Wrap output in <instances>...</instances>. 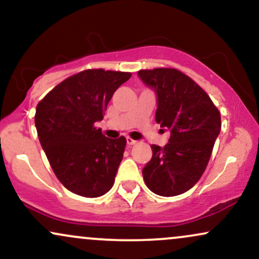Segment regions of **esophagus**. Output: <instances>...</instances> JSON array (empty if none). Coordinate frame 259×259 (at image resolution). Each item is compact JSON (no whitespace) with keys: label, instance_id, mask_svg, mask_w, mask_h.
Returning <instances> with one entry per match:
<instances>
[{"label":"esophagus","instance_id":"obj_1","mask_svg":"<svg viewBox=\"0 0 259 259\" xmlns=\"http://www.w3.org/2000/svg\"><path fill=\"white\" fill-rule=\"evenodd\" d=\"M136 142H138V141H135V140L132 139V138H126V145H127V146H133V145H135Z\"/></svg>","mask_w":259,"mask_h":259}]
</instances>
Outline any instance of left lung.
Here are the masks:
<instances>
[{"instance_id": "obj_1", "label": "left lung", "mask_w": 259, "mask_h": 259, "mask_svg": "<svg viewBox=\"0 0 259 259\" xmlns=\"http://www.w3.org/2000/svg\"><path fill=\"white\" fill-rule=\"evenodd\" d=\"M140 79L157 94L156 121L170 133L164 147L152 145V158L142 169L156 195L186 192L206 170L221 133V112L190 76L174 68L142 69Z\"/></svg>"}]
</instances>
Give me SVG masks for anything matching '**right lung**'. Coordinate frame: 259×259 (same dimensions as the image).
<instances>
[{"label":"right lung","instance_id":"add662e5","mask_svg":"<svg viewBox=\"0 0 259 259\" xmlns=\"http://www.w3.org/2000/svg\"><path fill=\"white\" fill-rule=\"evenodd\" d=\"M132 73L86 69L53 88L36 106L35 126L62 185L82 197H100L114 184L126 139H108L95 123Z\"/></svg>","mask_w":259,"mask_h":259}]
</instances>
